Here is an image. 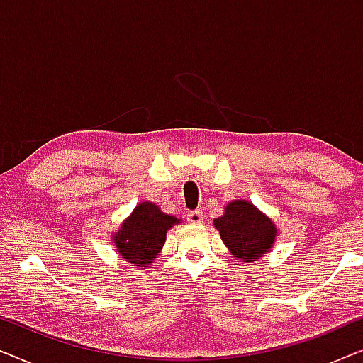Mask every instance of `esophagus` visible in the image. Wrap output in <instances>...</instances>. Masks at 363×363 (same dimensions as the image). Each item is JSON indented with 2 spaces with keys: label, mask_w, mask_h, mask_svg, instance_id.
Here are the masks:
<instances>
[{
  "label": "esophagus",
  "mask_w": 363,
  "mask_h": 363,
  "mask_svg": "<svg viewBox=\"0 0 363 363\" xmlns=\"http://www.w3.org/2000/svg\"><path fill=\"white\" fill-rule=\"evenodd\" d=\"M186 220L193 223V225H200V223H203V213L201 211H190L186 215Z\"/></svg>",
  "instance_id": "1"
}]
</instances>
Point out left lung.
<instances>
[{"label": "left lung", "instance_id": "8db88e82", "mask_svg": "<svg viewBox=\"0 0 363 363\" xmlns=\"http://www.w3.org/2000/svg\"><path fill=\"white\" fill-rule=\"evenodd\" d=\"M215 226L223 242L241 262L264 256L276 236V228L269 218L245 200L230 203L225 215L215 220Z\"/></svg>", "mask_w": 363, "mask_h": 363}]
</instances>
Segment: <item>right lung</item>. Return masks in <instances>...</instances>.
I'll list each match as a JSON object with an SVG mask.
<instances>
[{
    "instance_id": "right-lung-1",
    "label": "right lung",
    "mask_w": 363,
    "mask_h": 363,
    "mask_svg": "<svg viewBox=\"0 0 363 363\" xmlns=\"http://www.w3.org/2000/svg\"><path fill=\"white\" fill-rule=\"evenodd\" d=\"M175 223L177 218L165 215L153 203H142L113 236L117 251L133 266L145 267L155 259L165 242L167 230Z\"/></svg>"
}]
</instances>
